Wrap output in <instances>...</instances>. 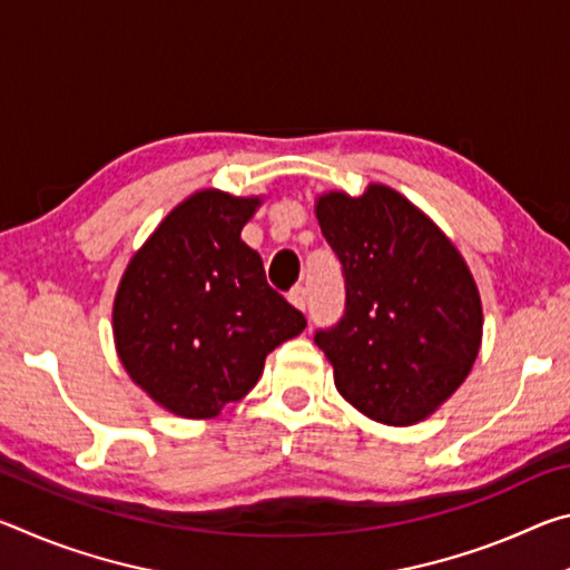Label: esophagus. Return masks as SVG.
I'll return each instance as SVG.
<instances>
[{
	"mask_svg": "<svg viewBox=\"0 0 570 570\" xmlns=\"http://www.w3.org/2000/svg\"><path fill=\"white\" fill-rule=\"evenodd\" d=\"M288 302H292L298 308V312H306V288L294 286L292 294H288Z\"/></svg>",
	"mask_w": 570,
	"mask_h": 570,
	"instance_id": "34e87169",
	"label": "esophagus"
}]
</instances>
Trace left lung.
<instances>
[{
    "label": "left lung",
    "mask_w": 570,
    "mask_h": 570,
    "mask_svg": "<svg viewBox=\"0 0 570 570\" xmlns=\"http://www.w3.org/2000/svg\"><path fill=\"white\" fill-rule=\"evenodd\" d=\"M342 262L346 308L314 342L342 397L366 417L407 428L435 414L472 370L482 342L475 278L435 220L390 186L314 204Z\"/></svg>",
    "instance_id": "1"
}]
</instances>
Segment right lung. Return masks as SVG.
<instances>
[{"instance_id":"obj_1","label":"right lung","mask_w":570,"mask_h":570,"mask_svg":"<svg viewBox=\"0 0 570 570\" xmlns=\"http://www.w3.org/2000/svg\"><path fill=\"white\" fill-rule=\"evenodd\" d=\"M262 204L196 190L160 220L120 278L112 304L120 364L178 417L210 420L246 397L268 352L306 326L240 240Z\"/></svg>"}]
</instances>
